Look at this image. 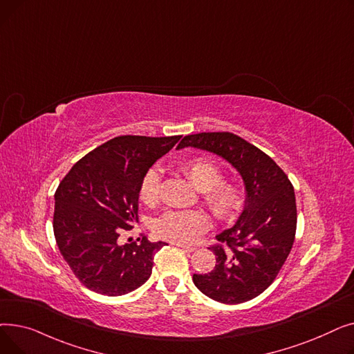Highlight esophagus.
<instances>
[{
  "mask_svg": "<svg viewBox=\"0 0 354 354\" xmlns=\"http://www.w3.org/2000/svg\"><path fill=\"white\" fill-rule=\"evenodd\" d=\"M176 247H179V248H182L185 252H192V251H195V247H191V245H185V244H175Z\"/></svg>",
  "mask_w": 354,
  "mask_h": 354,
  "instance_id": "esophagus-1",
  "label": "esophagus"
}]
</instances>
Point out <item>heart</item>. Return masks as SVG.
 I'll list each match as a JSON object with an SVG mask.
<instances>
[{
  "mask_svg": "<svg viewBox=\"0 0 354 354\" xmlns=\"http://www.w3.org/2000/svg\"><path fill=\"white\" fill-rule=\"evenodd\" d=\"M179 169L188 176L195 187L202 191L203 202L211 212L222 221L238 215L244 205V194L232 180H224L221 166L205 156H195L180 162ZM159 174L149 169L139 185V199L146 205H153L159 199ZM209 227L208 215L201 209L165 211L153 222V232L166 241L189 244Z\"/></svg>",
  "mask_w": 354,
  "mask_h": 354,
  "instance_id": "obj_1",
  "label": "heart"
}]
</instances>
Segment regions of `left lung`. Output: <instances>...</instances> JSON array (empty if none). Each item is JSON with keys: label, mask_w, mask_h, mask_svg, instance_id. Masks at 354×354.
<instances>
[{"label": "left lung", "mask_w": 354, "mask_h": 354, "mask_svg": "<svg viewBox=\"0 0 354 354\" xmlns=\"http://www.w3.org/2000/svg\"><path fill=\"white\" fill-rule=\"evenodd\" d=\"M194 146L227 159L245 183V208L236 224L209 247L216 264L194 274V284L224 304L245 303L266 291L284 266L297 230L292 183L267 153L230 132L185 136L178 149Z\"/></svg>", "instance_id": "8db88e82"}]
</instances>
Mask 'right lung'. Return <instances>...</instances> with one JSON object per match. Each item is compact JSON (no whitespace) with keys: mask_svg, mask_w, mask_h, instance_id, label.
<instances>
[{"mask_svg":"<svg viewBox=\"0 0 354 354\" xmlns=\"http://www.w3.org/2000/svg\"><path fill=\"white\" fill-rule=\"evenodd\" d=\"M180 136L124 135L107 140L74 165L54 194L55 243L73 274L88 290L116 297L136 290L152 274L165 243L120 245L122 231L138 222L139 185Z\"/></svg>","mask_w":354,"mask_h":354,"instance_id":"right-lung-1","label":"right lung"}]
</instances>
